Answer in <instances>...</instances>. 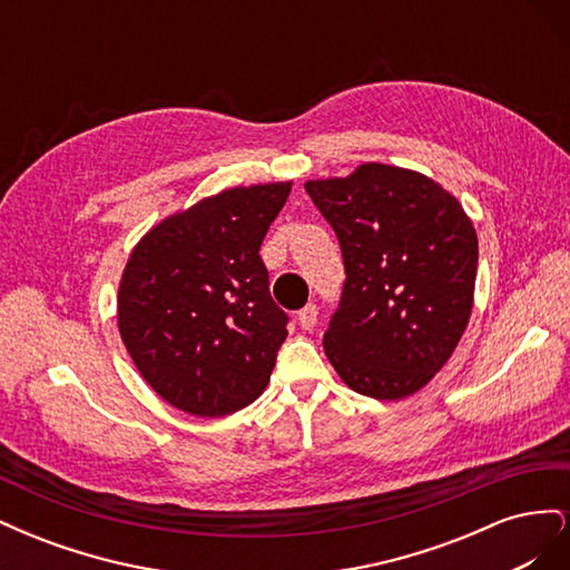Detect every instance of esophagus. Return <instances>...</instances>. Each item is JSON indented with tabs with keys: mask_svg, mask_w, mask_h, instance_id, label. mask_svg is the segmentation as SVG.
Segmentation results:
<instances>
[{
	"mask_svg": "<svg viewBox=\"0 0 570 570\" xmlns=\"http://www.w3.org/2000/svg\"><path fill=\"white\" fill-rule=\"evenodd\" d=\"M297 321H299V325L304 327V331H314V325L318 321V306L316 304H306L304 308H299Z\"/></svg>",
	"mask_w": 570,
	"mask_h": 570,
	"instance_id": "1",
	"label": "esophagus"
}]
</instances>
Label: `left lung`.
Instances as JSON below:
<instances>
[{
	"instance_id": "8db88e82",
	"label": "left lung",
	"mask_w": 570,
	"mask_h": 570,
	"mask_svg": "<svg viewBox=\"0 0 570 570\" xmlns=\"http://www.w3.org/2000/svg\"><path fill=\"white\" fill-rule=\"evenodd\" d=\"M304 187L335 230L347 273L325 356L354 392L404 400L446 364L469 325L473 223L435 180L385 164Z\"/></svg>"
}]
</instances>
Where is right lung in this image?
Instances as JSON below:
<instances>
[{
    "instance_id": "1",
    "label": "right lung",
    "mask_w": 570,
    "mask_h": 570,
    "mask_svg": "<svg viewBox=\"0 0 570 570\" xmlns=\"http://www.w3.org/2000/svg\"><path fill=\"white\" fill-rule=\"evenodd\" d=\"M292 183L223 189L151 228L118 287V331L145 381L193 416L245 409L271 381L289 316L258 256Z\"/></svg>"
}]
</instances>
